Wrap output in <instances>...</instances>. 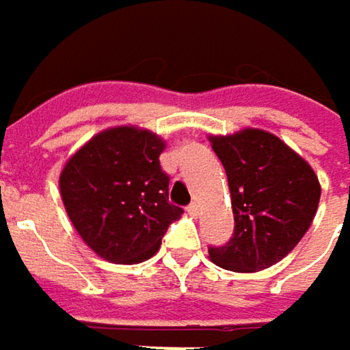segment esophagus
<instances>
[{"instance_id":"obj_1","label":"esophagus","mask_w":350,"mask_h":350,"mask_svg":"<svg viewBox=\"0 0 350 350\" xmlns=\"http://www.w3.org/2000/svg\"><path fill=\"white\" fill-rule=\"evenodd\" d=\"M188 213H190L192 217H198V215H200V204H198V202H192V204L188 206Z\"/></svg>"}]
</instances>
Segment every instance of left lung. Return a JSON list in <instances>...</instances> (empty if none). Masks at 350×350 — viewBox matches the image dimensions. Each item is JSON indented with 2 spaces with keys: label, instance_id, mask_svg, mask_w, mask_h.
<instances>
[{
  "label": "left lung",
  "instance_id": "1",
  "mask_svg": "<svg viewBox=\"0 0 350 350\" xmlns=\"http://www.w3.org/2000/svg\"><path fill=\"white\" fill-rule=\"evenodd\" d=\"M227 172L235 233L225 247H211L215 265L251 273L282 261L310 229L320 202L312 166L278 135L247 127L208 135Z\"/></svg>",
  "mask_w": 350,
  "mask_h": 350
}]
</instances>
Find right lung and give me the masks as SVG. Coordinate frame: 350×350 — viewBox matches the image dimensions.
I'll return each mask as SVG.
<instances>
[{
  "instance_id": "add662e5",
  "label": "right lung",
  "mask_w": 350,
  "mask_h": 350,
  "mask_svg": "<svg viewBox=\"0 0 350 350\" xmlns=\"http://www.w3.org/2000/svg\"><path fill=\"white\" fill-rule=\"evenodd\" d=\"M166 142L135 125L93 135L64 164L58 186L66 215L99 257L139 263L156 255L182 208L168 202L170 178L162 172Z\"/></svg>"
}]
</instances>
